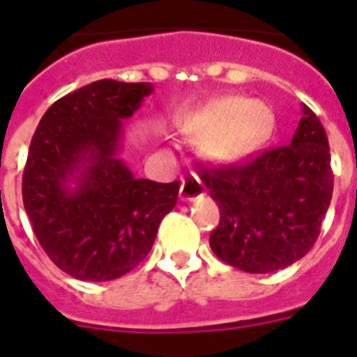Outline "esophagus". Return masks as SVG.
I'll use <instances>...</instances> for the list:
<instances>
[{"label":"esophagus","instance_id":"1","mask_svg":"<svg viewBox=\"0 0 357 357\" xmlns=\"http://www.w3.org/2000/svg\"><path fill=\"white\" fill-rule=\"evenodd\" d=\"M204 194L205 187L204 183L199 181V178L196 174L187 176V178L183 179V183H181V188H179V198L188 199V202H192V199L199 198V196H204Z\"/></svg>","mask_w":357,"mask_h":357}]
</instances>
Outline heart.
<instances>
[{
  "label": "heart",
  "mask_w": 357,
  "mask_h": 357,
  "mask_svg": "<svg viewBox=\"0 0 357 357\" xmlns=\"http://www.w3.org/2000/svg\"><path fill=\"white\" fill-rule=\"evenodd\" d=\"M273 115L260 100L220 97L194 112L185 121V132L207 139L205 150L220 161L242 158L268 139Z\"/></svg>",
  "instance_id": "1"
}]
</instances>
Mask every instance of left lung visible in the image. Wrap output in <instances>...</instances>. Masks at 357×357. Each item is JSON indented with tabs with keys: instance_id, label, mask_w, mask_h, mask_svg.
I'll list each match as a JSON object with an SVG mask.
<instances>
[{
	"instance_id": "1",
	"label": "left lung",
	"mask_w": 357,
	"mask_h": 357,
	"mask_svg": "<svg viewBox=\"0 0 357 357\" xmlns=\"http://www.w3.org/2000/svg\"><path fill=\"white\" fill-rule=\"evenodd\" d=\"M199 178L220 207L208 236L214 255L248 273H271L303 259L319 236L334 190L328 137L303 106L291 143L248 163L202 167Z\"/></svg>"
}]
</instances>
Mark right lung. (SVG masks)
Instances as JSON below:
<instances>
[{"instance_id":"obj_1","label":"right lung","mask_w":357,"mask_h":357,"mask_svg":"<svg viewBox=\"0 0 357 357\" xmlns=\"http://www.w3.org/2000/svg\"><path fill=\"white\" fill-rule=\"evenodd\" d=\"M152 91L149 82L97 80L58 98L34 132L25 213L49 259L75 279L102 282L132 271L178 204L179 181L133 178L117 158L123 121Z\"/></svg>"}]
</instances>
